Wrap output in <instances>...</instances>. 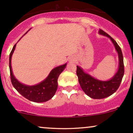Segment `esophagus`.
I'll list each match as a JSON object with an SVG mask.
<instances>
[{"mask_svg": "<svg viewBox=\"0 0 133 133\" xmlns=\"http://www.w3.org/2000/svg\"><path fill=\"white\" fill-rule=\"evenodd\" d=\"M71 61H74L72 59H71Z\"/></svg>", "mask_w": 133, "mask_h": 133, "instance_id": "obj_1", "label": "esophagus"}]
</instances>
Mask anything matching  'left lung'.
Returning a JSON list of instances; mask_svg holds the SVG:
<instances>
[{"mask_svg": "<svg viewBox=\"0 0 133 133\" xmlns=\"http://www.w3.org/2000/svg\"><path fill=\"white\" fill-rule=\"evenodd\" d=\"M99 34L110 38L113 43L119 57V68L117 71L110 80L100 81L86 73L81 66H77L76 74L79 84L85 94L89 97L95 99L107 97L114 93L119 88L124 74V65L122 52L117 42L107 32L100 29Z\"/></svg>", "mask_w": 133, "mask_h": 133, "instance_id": "1", "label": "left lung"}]
</instances>
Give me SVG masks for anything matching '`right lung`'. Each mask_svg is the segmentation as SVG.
<instances>
[{
    "instance_id": "right-lung-1",
    "label": "right lung",
    "mask_w": 133,
    "mask_h": 133,
    "mask_svg": "<svg viewBox=\"0 0 133 133\" xmlns=\"http://www.w3.org/2000/svg\"><path fill=\"white\" fill-rule=\"evenodd\" d=\"M16 46V44L14 45L10 52V62H9L11 81L14 88L22 96L28 99L29 101L34 102L41 103L49 101L53 97L57 91L58 77L61 72L64 70L66 66V63L52 69L46 79L38 84L32 85V86L25 85L18 81L17 79L14 77L13 72H12L11 68V57L15 50Z\"/></svg>"
}]
</instances>
